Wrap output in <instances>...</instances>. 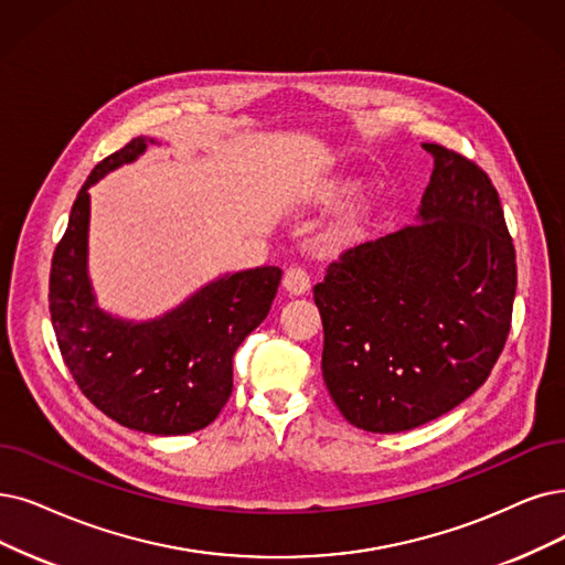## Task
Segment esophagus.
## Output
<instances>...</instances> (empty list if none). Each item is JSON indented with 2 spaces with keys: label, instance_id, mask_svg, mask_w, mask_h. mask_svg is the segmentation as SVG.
<instances>
[{
  "label": "esophagus",
  "instance_id": "34e87169",
  "mask_svg": "<svg viewBox=\"0 0 565 565\" xmlns=\"http://www.w3.org/2000/svg\"><path fill=\"white\" fill-rule=\"evenodd\" d=\"M282 285H285V289L289 291V295H295V297L306 295V291L310 289V276H308V270H306L303 266H297V264L289 266V268L285 270Z\"/></svg>",
  "mask_w": 565,
  "mask_h": 565
}]
</instances>
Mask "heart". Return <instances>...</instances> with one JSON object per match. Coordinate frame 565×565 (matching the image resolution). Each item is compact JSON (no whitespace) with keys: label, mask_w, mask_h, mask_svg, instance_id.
<instances>
[{"label":"heart","mask_w":565,"mask_h":565,"mask_svg":"<svg viewBox=\"0 0 565 565\" xmlns=\"http://www.w3.org/2000/svg\"><path fill=\"white\" fill-rule=\"evenodd\" d=\"M335 238H338V241L350 238V227H341V230H338V232H335Z\"/></svg>","instance_id":"obj_1"}]
</instances>
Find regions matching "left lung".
<instances>
[{"instance_id": "8db88e82", "label": "left lung", "mask_w": 565, "mask_h": 565, "mask_svg": "<svg viewBox=\"0 0 565 565\" xmlns=\"http://www.w3.org/2000/svg\"><path fill=\"white\" fill-rule=\"evenodd\" d=\"M434 157L419 224L359 243L312 287L324 385L373 434L449 413L489 377L512 322L516 259L501 199L468 157Z\"/></svg>"}]
</instances>
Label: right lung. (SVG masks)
Instances as JSON below:
<instances>
[{"label":"right lung","mask_w":565,"mask_h":565,"mask_svg":"<svg viewBox=\"0 0 565 565\" xmlns=\"http://www.w3.org/2000/svg\"><path fill=\"white\" fill-rule=\"evenodd\" d=\"M131 139L83 183L60 238L49 282L60 354L87 401L118 424L152 436L209 426L234 387V352L270 310L282 278L278 266L224 276L160 320L131 324L95 306L87 280L89 185L146 150ZM152 143V141H150Z\"/></svg>","instance_id":"right-lung-1"}]
</instances>
